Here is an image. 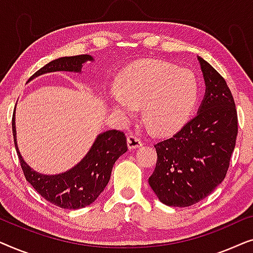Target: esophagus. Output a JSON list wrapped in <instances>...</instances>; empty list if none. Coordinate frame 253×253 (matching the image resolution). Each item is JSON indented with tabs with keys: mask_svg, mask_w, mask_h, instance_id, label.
<instances>
[{
	"mask_svg": "<svg viewBox=\"0 0 253 253\" xmlns=\"http://www.w3.org/2000/svg\"><path fill=\"white\" fill-rule=\"evenodd\" d=\"M141 146H143V141L139 138H137L136 136L127 137V147H129V150H136V148H139Z\"/></svg>",
	"mask_w": 253,
	"mask_h": 253,
	"instance_id": "esophagus-1",
	"label": "esophagus"
}]
</instances>
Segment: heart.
<instances>
[{"label": "heart", "mask_w": 253, "mask_h": 253, "mask_svg": "<svg viewBox=\"0 0 253 253\" xmlns=\"http://www.w3.org/2000/svg\"><path fill=\"white\" fill-rule=\"evenodd\" d=\"M199 96L200 84L192 71L160 61H143L121 74L109 103L130 116L143 107L148 127L158 134H170L188 122Z\"/></svg>", "instance_id": "b5f03b06"}]
</instances>
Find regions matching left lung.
Here are the masks:
<instances>
[{
    "mask_svg": "<svg viewBox=\"0 0 253 253\" xmlns=\"http://www.w3.org/2000/svg\"><path fill=\"white\" fill-rule=\"evenodd\" d=\"M205 95L197 115L169 139L155 144L150 186L167 206L188 207L206 198L227 174L237 137V113L227 83L198 56Z\"/></svg>",
    "mask_w": 253,
    "mask_h": 253,
    "instance_id": "8db88e82",
    "label": "left lung"
}]
</instances>
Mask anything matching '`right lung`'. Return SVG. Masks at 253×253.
Here are the masks:
<instances>
[{
    "label": "right lung",
    "instance_id": "1",
    "mask_svg": "<svg viewBox=\"0 0 253 253\" xmlns=\"http://www.w3.org/2000/svg\"><path fill=\"white\" fill-rule=\"evenodd\" d=\"M94 62L91 55L60 57L37 71L30 81L41 75L56 71L82 74L83 64ZM12 133L17 154L26 181L47 202L65 210H78L91 205L108 184L113 166L127 151L126 138L122 131L108 130L96 136L87 153L77 165L61 174H41L31 168L17 145L16 109L12 116Z\"/></svg>",
    "mask_w": 253,
    "mask_h": 253
}]
</instances>
